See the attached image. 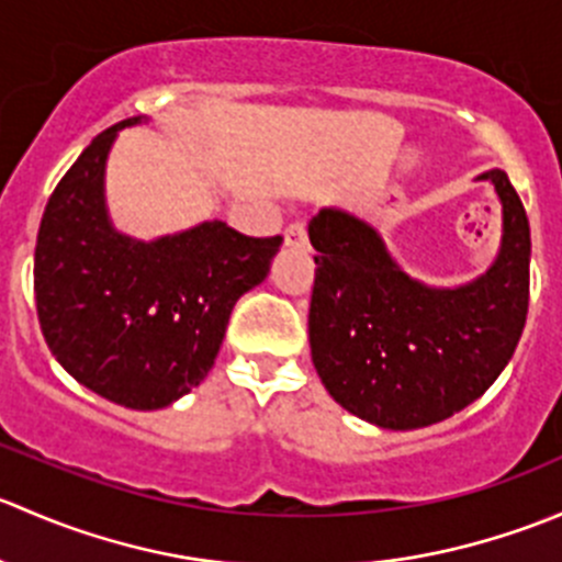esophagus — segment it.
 Returning a JSON list of instances; mask_svg holds the SVG:
<instances>
[{"mask_svg": "<svg viewBox=\"0 0 562 562\" xmlns=\"http://www.w3.org/2000/svg\"><path fill=\"white\" fill-rule=\"evenodd\" d=\"M285 245L293 249H304L307 247V228L302 223H293L285 228Z\"/></svg>", "mask_w": 562, "mask_h": 562, "instance_id": "esophagus-1", "label": "esophagus"}]
</instances>
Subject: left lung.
Wrapping results in <instances>:
<instances>
[{"label":"left lung","instance_id":"obj_1","mask_svg":"<svg viewBox=\"0 0 562 562\" xmlns=\"http://www.w3.org/2000/svg\"><path fill=\"white\" fill-rule=\"evenodd\" d=\"M501 201L484 274L454 288L407 274L367 220L326 206L310 220V348L334 402L381 429H418L468 407L517 350L530 296V225L506 171L475 176Z\"/></svg>","mask_w":562,"mask_h":562}]
</instances>
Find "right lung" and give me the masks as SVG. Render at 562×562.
<instances>
[{
    "instance_id": "1",
    "label": "right lung",
    "mask_w": 562,
    "mask_h": 562,
    "mask_svg": "<svg viewBox=\"0 0 562 562\" xmlns=\"http://www.w3.org/2000/svg\"><path fill=\"white\" fill-rule=\"evenodd\" d=\"M124 119L100 133L48 198L35 302L54 359L94 394L160 411L190 394L223 345L239 296L269 274L282 236L252 239L206 220L144 241L113 228L105 162Z\"/></svg>"
}]
</instances>
